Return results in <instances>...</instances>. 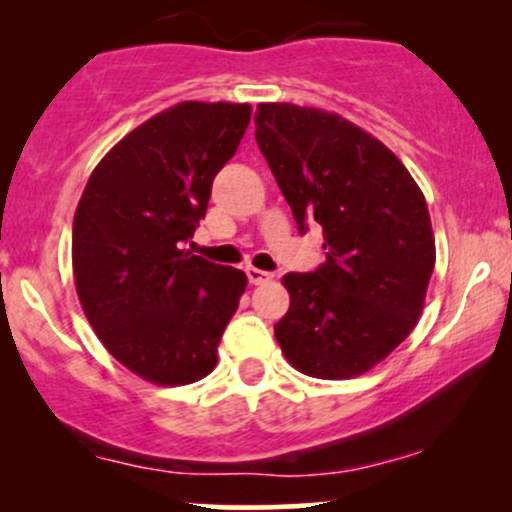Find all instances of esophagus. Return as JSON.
<instances>
[{"label": "esophagus", "instance_id": "obj_1", "mask_svg": "<svg viewBox=\"0 0 512 512\" xmlns=\"http://www.w3.org/2000/svg\"><path fill=\"white\" fill-rule=\"evenodd\" d=\"M245 274H248L250 284H255V286L267 284V281H272V274L264 272V269H257V267H248V269H245Z\"/></svg>", "mask_w": 512, "mask_h": 512}]
</instances>
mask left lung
I'll list each match as a JSON object with an SVG mask.
<instances>
[{"mask_svg":"<svg viewBox=\"0 0 512 512\" xmlns=\"http://www.w3.org/2000/svg\"><path fill=\"white\" fill-rule=\"evenodd\" d=\"M255 139L305 233L317 221L325 262L286 274L289 313L274 337L296 370L322 380L366 373L414 330L433 264L419 185L354 122L291 103H260Z\"/></svg>","mask_w":512,"mask_h":512,"instance_id":"obj_1","label":"left lung"}]
</instances>
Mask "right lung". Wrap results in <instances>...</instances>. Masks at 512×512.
I'll return each mask as SVG.
<instances>
[{
  "instance_id": "add662e5",
  "label": "right lung",
  "mask_w": 512,
  "mask_h": 512,
  "mask_svg": "<svg viewBox=\"0 0 512 512\" xmlns=\"http://www.w3.org/2000/svg\"><path fill=\"white\" fill-rule=\"evenodd\" d=\"M250 113L248 103L199 101L163 110L105 154L76 207L81 308L105 349L149 383L209 375L248 286L240 269L192 255L185 243Z\"/></svg>"
}]
</instances>
